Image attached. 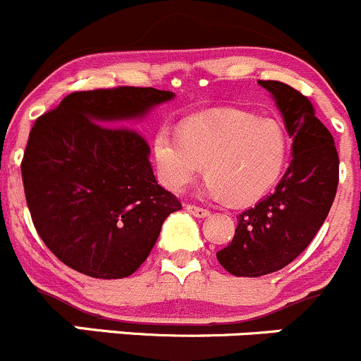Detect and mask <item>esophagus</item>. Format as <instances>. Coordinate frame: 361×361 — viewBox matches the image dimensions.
Wrapping results in <instances>:
<instances>
[{
    "mask_svg": "<svg viewBox=\"0 0 361 361\" xmlns=\"http://www.w3.org/2000/svg\"><path fill=\"white\" fill-rule=\"evenodd\" d=\"M185 209H187V212L190 213V215L197 216V219H204V216L209 215L208 209L201 208V206H195V204H187V206H185Z\"/></svg>",
    "mask_w": 361,
    "mask_h": 361,
    "instance_id": "obj_1",
    "label": "esophagus"
}]
</instances>
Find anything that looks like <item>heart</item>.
I'll use <instances>...</instances> for the list:
<instances>
[{
  "mask_svg": "<svg viewBox=\"0 0 361 361\" xmlns=\"http://www.w3.org/2000/svg\"><path fill=\"white\" fill-rule=\"evenodd\" d=\"M153 153L160 180L171 190H185L204 164L206 194L243 206L261 199L281 180L289 139L277 121L226 111L187 121L180 134L160 128Z\"/></svg>",
  "mask_w": 361,
  "mask_h": 361,
  "instance_id": "obj_1",
  "label": "heart"
}]
</instances>
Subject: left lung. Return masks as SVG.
<instances>
[{"instance_id": "obj_1", "label": "left lung", "mask_w": 361, "mask_h": 361, "mask_svg": "<svg viewBox=\"0 0 361 361\" xmlns=\"http://www.w3.org/2000/svg\"><path fill=\"white\" fill-rule=\"evenodd\" d=\"M259 84L281 111L293 159L274 194L238 216L233 241L216 252L234 277H261L295 261L323 226L338 185L335 141L309 99L279 80Z\"/></svg>"}]
</instances>
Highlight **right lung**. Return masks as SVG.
<instances>
[{
	"label": "right lung",
	"mask_w": 361,
	"mask_h": 361,
	"mask_svg": "<svg viewBox=\"0 0 361 361\" xmlns=\"http://www.w3.org/2000/svg\"><path fill=\"white\" fill-rule=\"evenodd\" d=\"M174 97L134 86L77 92L35 121L20 166L27 208L49 250L79 274L132 275L181 209L157 183L148 142L125 127Z\"/></svg>",
	"instance_id": "add662e5"
}]
</instances>
